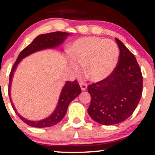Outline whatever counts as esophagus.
<instances>
[{
	"label": "esophagus",
	"mask_w": 155,
	"mask_h": 155,
	"mask_svg": "<svg viewBox=\"0 0 155 155\" xmlns=\"http://www.w3.org/2000/svg\"><path fill=\"white\" fill-rule=\"evenodd\" d=\"M80 87H81V90L82 91L86 90L87 87V84L85 82H80Z\"/></svg>",
	"instance_id": "1"
}]
</instances>
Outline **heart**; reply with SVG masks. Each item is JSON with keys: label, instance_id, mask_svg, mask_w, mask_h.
<instances>
[{"label": "heart", "instance_id": "heart-1", "mask_svg": "<svg viewBox=\"0 0 155 155\" xmlns=\"http://www.w3.org/2000/svg\"><path fill=\"white\" fill-rule=\"evenodd\" d=\"M70 65L76 72L80 65H86V74L92 81L99 82L111 75L117 65L119 50L111 39L90 37L79 39L69 48Z\"/></svg>", "mask_w": 155, "mask_h": 155}]
</instances>
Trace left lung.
<instances>
[{"label": "left lung", "mask_w": 155, "mask_h": 155, "mask_svg": "<svg viewBox=\"0 0 155 155\" xmlns=\"http://www.w3.org/2000/svg\"><path fill=\"white\" fill-rule=\"evenodd\" d=\"M120 49L117 65L104 80L90 84V117L99 124H120L132 115L143 92V75L134 55L116 38Z\"/></svg>", "instance_id": "1"}]
</instances>
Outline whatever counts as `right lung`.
<instances>
[{"label":"right lung","mask_w":155,"mask_h":155,"mask_svg":"<svg viewBox=\"0 0 155 155\" xmlns=\"http://www.w3.org/2000/svg\"><path fill=\"white\" fill-rule=\"evenodd\" d=\"M70 35L71 34L68 32L55 31V32L39 35L33 40V41L30 44H29L26 48H24L20 52L15 63L12 68L11 72L10 73L9 88H8V95L10 97V100L11 101L12 108H13L17 115L20 117L22 121H24L25 124H27L29 126L35 127V128H46V127L54 126V125L60 122L66 114L70 103L81 93V89H80V87L79 84L78 83L77 80H74L73 82L67 81L65 82V86L63 87L62 91H61L58 104H57L54 113L48 116V118H44L43 120H37V121L29 120L23 118L18 113L14 105L12 104L11 98H10V96H11L10 95V87H11V82L14 72L22 59L35 52L46 49V48H54L60 46Z\"/></svg>","instance_id":"1"}]
</instances>
